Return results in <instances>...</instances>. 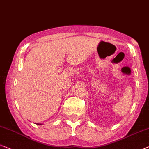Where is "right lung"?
Here are the masks:
<instances>
[{
    "instance_id": "add662e5",
    "label": "right lung",
    "mask_w": 149,
    "mask_h": 149,
    "mask_svg": "<svg viewBox=\"0 0 149 149\" xmlns=\"http://www.w3.org/2000/svg\"><path fill=\"white\" fill-rule=\"evenodd\" d=\"M36 124H37V125H42V123H36Z\"/></svg>"
}]
</instances>
